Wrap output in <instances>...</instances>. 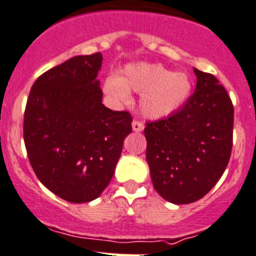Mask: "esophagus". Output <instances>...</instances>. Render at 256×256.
I'll use <instances>...</instances> for the list:
<instances>
[{
    "instance_id": "obj_1",
    "label": "esophagus",
    "mask_w": 256,
    "mask_h": 256,
    "mask_svg": "<svg viewBox=\"0 0 256 256\" xmlns=\"http://www.w3.org/2000/svg\"><path fill=\"white\" fill-rule=\"evenodd\" d=\"M132 130L136 131V132H140V131L144 130V122L139 120H135L132 122Z\"/></svg>"
}]
</instances>
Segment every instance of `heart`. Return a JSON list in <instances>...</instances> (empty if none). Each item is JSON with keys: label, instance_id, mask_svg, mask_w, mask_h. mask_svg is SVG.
<instances>
[{"label": "heart", "instance_id": "heart-1", "mask_svg": "<svg viewBox=\"0 0 256 256\" xmlns=\"http://www.w3.org/2000/svg\"><path fill=\"white\" fill-rule=\"evenodd\" d=\"M142 96V112L152 118L174 114L188 100L192 82L184 73H174L159 64H140L126 68L124 77L111 76L104 82V90L120 102L130 100V90Z\"/></svg>", "mask_w": 256, "mask_h": 256}]
</instances>
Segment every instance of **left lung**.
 <instances>
[{
  "instance_id": "1",
  "label": "left lung",
  "mask_w": 256,
  "mask_h": 256,
  "mask_svg": "<svg viewBox=\"0 0 256 256\" xmlns=\"http://www.w3.org/2000/svg\"><path fill=\"white\" fill-rule=\"evenodd\" d=\"M196 90L170 116L146 122L152 186L176 204L196 202L218 182L232 149L234 104L214 74L194 68Z\"/></svg>"
}]
</instances>
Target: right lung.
Returning a JSON list of instances; mask_svg holds the SVG:
<instances>
[{
	"instance_id": "obj_1",
	"label": "right lung",
	"mask_w": 256,
	"mask_h": 256,
	"mask_svg": "<svg viewBox=\"0 0 256 256\" xmlns=\"http://www.w3.org/2000/svg\"><path fill=\"white\" fill-rule=\"evenodd\" d=\"M102 54L78 56L42 73L24 114V142L40 182L68 202L96 200L108 186L132 131L128 111L102 104Z\"/></svg>"
}]
</instances>
